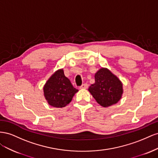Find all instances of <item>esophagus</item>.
<instances>
[{
	"label": "esophagus",
	"mask_w": 158,
	"mask_h": 158,
	"mask_svg": "<svg viewBox=\"0 0 158 158\" xmlns=\"http://www.w3.org/2000/svg\"><path fill=\"white\" fill-rule=\"evenodd\" d=\"M88 88V84H84L80 87V89H87Z\"/></svg>",
	"instance_id": "34e87169"
}]
</instances>
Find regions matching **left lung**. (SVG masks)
<instances>
[{
  "label": "left lung",
  "mask_w": 158,
  "mask_h": 158,
  "mask_svg": "<svg viewBox=\"0 0 158 158\" xmlns=\"http://www.w3.org/2000/svg\"><path fill=\"white\" fill-rule=\"evenodd\" d=\"M88 90L96 102L103 107L117 103L123 92L121 80L105 68L100 69L95 73V83L90 85Z\"/></svg>",
  "instance_id": "obj_1"
}]
</instances>
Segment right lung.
Returning <instances> with one entry per match:
<instances>
[{
    "label": "right lung",
    "mask_w": 158,
    "mask_h": 158,
    "mask_svg": "<svg viewBox=\"0 0 158 158\" xmlns=\"http://www.w3.org/2000/svg\"><path fill=\"white\" fill-rule=\"evenodd\" d=\"M78 91L64 76L63 69L56 71L47 81L44 88L47 102L51 106L57 108L64 107L68 105Z\"/></svg>",
    "instance_id": "obj_1"
}]
</instances>
